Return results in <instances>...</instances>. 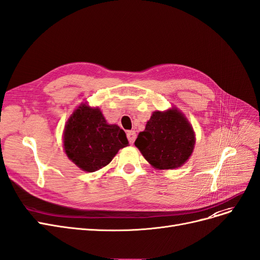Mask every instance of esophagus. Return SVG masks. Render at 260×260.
Listing matches in <instances>:
<instances>
[{"mask_svg":"<svg viewBox=\"0 0 260 260\" xmlns=\"http://www.w3.org/2000/svg\"><path fill=\"white\" fill-rule=\"evenodd\" d=\"M127 138H128V141H129L130 144H133L134 141H136V139H137V133L134 131H128Z\"/></svg>","mask_w":260,"mask_h":260,"instance_id":"esophagus-1","label":"esophagus"}]
</instances>
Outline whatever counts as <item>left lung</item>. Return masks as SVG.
<instances>
[{
    "instance_id": "1",
    "label": "left lung",
    "mask_w": 260,
    "mask_h": 260,
    "mask_svg": "<svg viewBox=\"0 0 260 260\" xmlns=\"http://www.w3.org/2000/svg\"><path fill=\"white\" fill-rule=\"evenodd\" d=\"M194 142L191 124L181 111L172 107L166 112H154L134 144L154 168L171 170L189 159Z\"/></svg>"
}]
</instances>
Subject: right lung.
I'll return each instance as SVG.
<instances>
[{
	"mask_svg": "<svg viewBox=\"0 0 260 260\" xmlns=\"http://www.w3.org/2000/svg\"><path fill=\"white\" fill-rule=\"evenodd\" d=\"M126 133L106 122L99 107L80 104L68 119L63 146L70 160L86 172L109 165L120 148L128 146Z\"/></svg>",
	"mask_w": 260,
	"mask_h": 260,
	"instance_id": "add662e5",
	"label": "right lung"
}]
</instances>
